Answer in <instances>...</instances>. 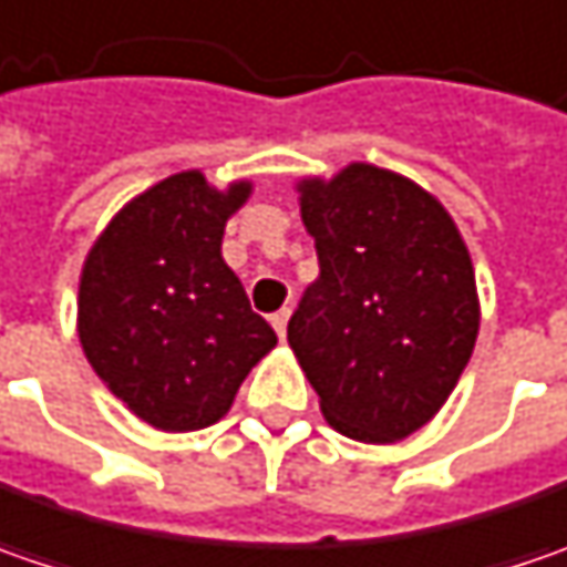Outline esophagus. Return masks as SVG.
Here are the masks:
<instances>
[{
  "label": "esophagus",
  "mask_w": 567,
  "mask_h": 567,
  "mask_svg": "<svg viewBox=\"0 0 567 567\" xmlns=\"http://www.w3.org/2000/svg\"><path fill=\"white\" fill-rule=\"evenodd\" d=\"M288 317H291V310H279V313H272V330L279 332V339H285V330H288Z\"/></svg>",
  "instance_id": "34e87169"
}]
</instances>
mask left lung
<instances>
[{
	"label": "left lung",
	"mask_w": 567,
	"mask_h": 567,
	"mask_svg": "<svg viewBox=\"0 0 567 567\" xmlns=\"http://www.w3.org/2000/svg\"><path fill=\"white\" fill-rule=\"evenodd\" d=\"M320 279L288 346L332 429L396 444L454 393L480 336L476 272L451 212L425 186L368 161L295 184Z\"/></svg>",
	"instance_id": "left-lung-1"
}]
</instances>
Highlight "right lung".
<instances>
[{"instance_id":"obj_1","label":"right lung","mask_w":567,"mask_h":567,"mask_svg":"<svg viewBox=\"0 0 567 567\" xmlns=\"http://www.w3.org/2000/svg\"><path fill=\"white\" fill-rule=\"evenodd\" d=\"M250 193L247 177L215 186L203 171L171 174L116 212L82 262V352L152 429L181 434L225 419L279 342L221 259L225 225Z\"/></svg>"}]
</instances>
